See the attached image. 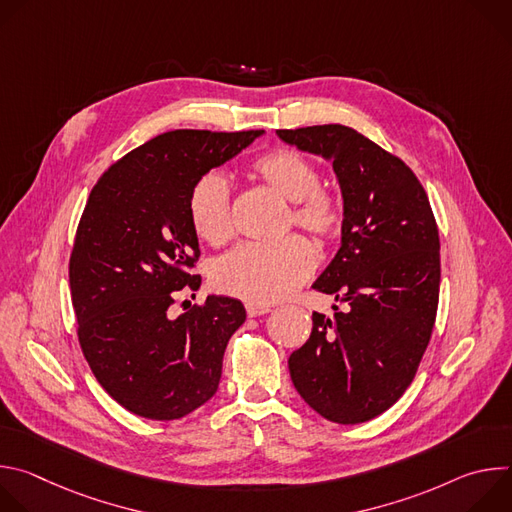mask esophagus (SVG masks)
I'll list each match as a JSON object with an SVG mask.
<instances>
[{"instance_id":"34e87169","label":"esophagus","mask_w":512,"mask_h":512,"mask_svg":"<svg viewBox=\"0 0 512 512\" xmlns=\"http://www.w3.org/2000/svg\"><path fill=\"white\" fill-rule=\"evenodd\" d=\"M247 316L249 318H255V316H263V314H269L271 312V306L267 304H255V302H247Z\"/></svg>"}]
</instances>
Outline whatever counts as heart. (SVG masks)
Wrapping results in <instances>:
<instances>
[{
  "label": "heart",
  "instance_id": "b5f03b06",
  "mask_svg": "<svg viewBox=\"0 0 512 512\" xmlns=\"http://www.w3.org/2000/svg\"><path fill=\"white\" fill-rule=\"evenodd\" d=\"M253 170L285 198L294 200L289 225H296L322 243L344 229L342 200L322 188L318 166L296 150H275L253 162ZM194 233L208 245H223L233 235V198L225 174L204 172L188 196ZM316 269V251L300 235L277 243H243L214 265L212 281L229 296L269 304L291 294Z\"/></svg>",
  "mask_w": 512,
  "mask_h": 512
}]
</instances>
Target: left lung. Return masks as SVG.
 <instances>
[{
	"label": "left lung",
	"instance_id": "1",
	"mask_svg": "<svg viewBox=\"0 0 512 512\" xmlns=\"http://www.w3.org/2000/svg\"><path fill=\"white\" fill-rule=\"evenodd\" d=\"M277 135L332 160L346 214L342 247L314 283L346 310L312 314V334L291 352L289 375L328 421H369L407 391L435 326L442 277L435 216L413 170L352 127Z\"/></svg>",
	"mask_w": 512,
	"mask_h": 512
}]
</instances>
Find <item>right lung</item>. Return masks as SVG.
<instances>
[{"instance_id":"add662e5","label":"right lung","mask_w":512,"mask_h":512,"mask_svg":"<svg viewBox=\"0 0 512 512\" xmlns=\"http://www.w3.org/2000/svg\"><path fill=\"white\" fill-rule=\"evenodd\" d=\"M261 133H162L111 164L89 194L68 261L77 336L101 387L139 417L180 419L218 389L243 304L208 296L176 320L168 310L182 289L200 287L194 182Z\"/></svg>"}]
</instances>
